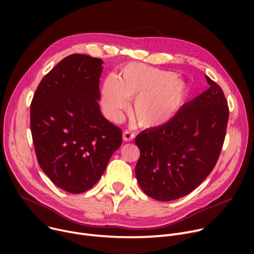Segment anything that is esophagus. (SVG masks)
<instances>
[{
    "label": "esophagus",
    "mask_w": 254,
    "mask_h": 254,
    "mask_svg": "<svg viewBox=\"0 0 254 254\" xmlns=\"http://www.w3.org/2000/svg\"><path fill=\"white\" fill-rule=\"evenodd\" d=\"M123 138H124V140H125L126 142H129V141H131L132 139L135 138V132H132V131L127 129V130L124 131Z\"/></svg>",
    "instance_id": "1"
}]
</instances>
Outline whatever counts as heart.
I'll use <instances>...</instances> for the list:
<instances>
[{"label": "heart", "instance_id": "heart-1", "mask_svg": "<svg viewBox=\"0 0 254 254\" xmlns=\"http://www.w3.org/2000/svg\"><path fill=\"white\" fill-rule=\"evenodd\" d=\"M186 98L188 89L175 73L132 63L118 79H106L102 105L106 115L116 120L127 108V100L136 99L132 111L137 122L143 127L155 128L169 124Z\"/></svg>", "mask_w": 254, "mask_h": 254}]
</instances>
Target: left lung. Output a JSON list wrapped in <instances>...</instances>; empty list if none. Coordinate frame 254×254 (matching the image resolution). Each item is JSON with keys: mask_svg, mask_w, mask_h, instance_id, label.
<instances>
[{"mask_svg": "<svg viewBox=\"0 0 254 254\" xmlns=\"http://www.w3.org/2000/svg\"><path fill=\"white\" fill-rule=\"evenodd\" d=\"M209 88L182 106L166 126L136 137V176L141 190L161 202L191 192L214 169L223 146L229 105L222 88L205 76Z\"/></svg>", "mask_w": 254, "mask_h": 254, "instance_id": "obj_1", "label": "left lung"}]
</instances>
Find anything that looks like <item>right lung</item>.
Masks as SVG:
<instances>
[{
    "label": "right lung",
    "mask_w": 254,
    "mask_h": 254,
    "mask_svg": "<svg viewBox=\"0 0 254 254\" xmlns=\"http://www.w3.org/2000/svg\"><path fill=\"white\" fill-rule=\"evenodd\" d=\"M103 61L86 55L62 60L39 83L31 103V131L39 166L70 193L90 190L123 142L101 113Z\"/></svg>",
    "instance_id": "obj_1"
}]
</instances>
